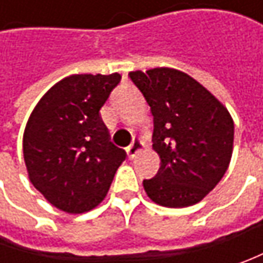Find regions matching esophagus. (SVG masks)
Listing matches in <instances>:
<instances>
[{
  "label": "esophagus",
  "instance_id": "1",
  "mask_svg": "<svg viewBox=\"0 0 263 263\" xmlns=\"http://www.w3.org/2000/svg\"><path fill=\"white\" fill-rule=\"evenodd\" d=\"M140 147H142V143H140V140H139V139H135V140H133V143H132L130 146L127 147V155H128V158L136 157L137 152L140 151Z\"/></svg>",
  "mask_w": 263,
  "mask_h": 263
}]
</instances>
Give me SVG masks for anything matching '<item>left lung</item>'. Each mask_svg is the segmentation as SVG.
I'll return each instance as SVG.
<instances>
[{"mask_svg": "<svg viewBox=\"0 0 263 263\" xmlns=\"http://www.w3.org/2000/svg\"><path fill=\"white\" fill-rule=\"evenodd\" d=\"M154 116L157 176L143 180L147 196L167 208L200 202L227 171L234 123L227 108L183 71L161 67L132 71Z\"/></svg>", "mask_w": 263, "mask_h": 263, "instance_id": "8db88e82", "label": "left lung"}]
</instances>
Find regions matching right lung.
<instances>
[{
  "label": "right lung",
  "instance_id": "obj_1",
  "mask_svg": "<svg viewBox=\"0 0 263 263\" xmlns=\"http://www.w3.org/2000/svg\"><path fill=\"white\" fill-rule=\"evenodd\" d=\"M120 80L118 73L66 77L46 92L27 121L23 157L29 178L64 212L82 214L101 203L126 159L101 118Z\"/></svg>",
  "mask_w": 263,
  "mask_h": 263
}]
</instances>
